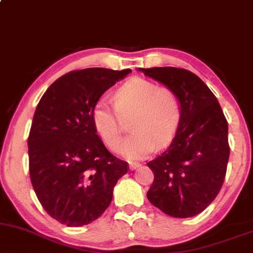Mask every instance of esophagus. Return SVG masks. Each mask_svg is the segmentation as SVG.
<instances>
[{"label":"esophagus","mask_w":253,"mask_h":253,"mask_svg":"<svg viewBox=\"0 0 253 253\" xmlns=\"http://www.w3.org/2000/svg\"><path fill=\"white\" fill-rule=\"evenodd\" d=\"M139 167H140V164H138V163H130L129 164V169H130V171H134V169H139Z\"/></svg>","instance_id":"obj_1"}]
</instances>
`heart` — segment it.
<instances>
[{"label": "heart", "mask_w": 253, "mask_h": 253, "mask_svg": "<svg viewBox=\"0 0 253 253\" xmlns=\"http://www.w3.org/2000/svg\"><path fill=\"white\" fill-rule=\"evenodd\" d=\"M114 102L115 106L105 99L99 100L93 107L92 121L106 146L114 148L121 138L123 119L133 117V134L117 147V153L125 159H144L157 146L169 145L180 124L178 96L145 79H132L118 88Z\"/></svg>", "instance_id": "b5f03b06"}]
</instances>
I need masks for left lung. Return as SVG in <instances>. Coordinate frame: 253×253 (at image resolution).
Masks as SVG:
<instances>
[{
	"mask_svg": "<svg viewBox=\"0 0 253 253\" xmlns=\"http://www.w3.org/2000/svg\"><path fill=\"white\" fill-rule=\"evenodd\" d=\"M178 96L181 118L167 150L147 163L154 181L147 199L174 218L199 214L214 200L230 156L227 121L217 97L190 71L174 67L139 68Z\"/></svg>",
	"mask_w": 253,
	"mask_h": 253,
	"instance_id": "left-lung-1",
	"label": "left lung"
}]
</instances>
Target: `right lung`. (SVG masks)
Wrapping results in <instances>:
<instances>
[{
	"instance_id": "right-lung-1",
	"label": "right lung",
	"mask_w": 253,
	"mask_h": 253,
	"mask_svg": "<svg viewBox=\"0 0 253 253\" xmlns=\"http://www.w3.org/2000/svg\"><path fill=\"white\" fill-rule=\"evenodd\" d=\"M130 69L86 68L62 75L40 100L28 138L29 173L39 202L67 226L101 215L128 164L107 151L92 111L106 90Z\"/></svg>"
}]
</instances>
